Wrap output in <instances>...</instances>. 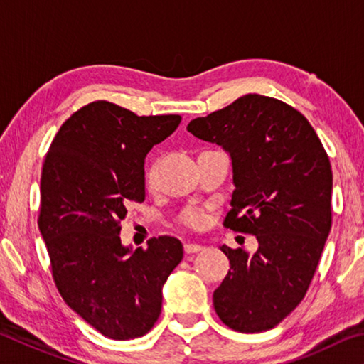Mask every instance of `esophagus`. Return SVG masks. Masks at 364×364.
Masks as SVG:
<instances>
[{"instance_id": "obj_1", "label": "esophagus", "mask_w": 364, "mask_h": 364, "mask_svg": "<svg viewBox=\"0 0 364 364\" xmlns=\"http://www.w3.org/2000/svg\"><path fill=\"white\" fill-rule=\"evenodd\" d=\"M202 249H204V245L196 244V242H186V244H184V252H186V254H196V252H200Z\"/></svg>"}]
</instances>
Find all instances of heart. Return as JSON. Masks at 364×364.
<instances>
[{"mask_svg":"<svg viewBox=\"0 0 364 364\" xmlns=\"http://www.w3.org/2000/svg\"><path fill=\"white\" fill-rule=\"evenodd\" d=\"M151 180H152V175L149 173V175H147V181H151ZM183 221H184V223H186V225L193 226V228L199 226V225L202 223V213L197 212V210H188V212H184Z\"/></svg>","mask_w":364,"mask_h":364,"instance_id":"1","label":"heart"}]
</instances>
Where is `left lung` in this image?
Returning <instances> with one entry per match:
<instances>
[{
  "instance_id": "obj_1",
  "label": "left lung",
  "mask_w": 364,
  "mask_h": 364,
  "mask_svg": "<svg viewBox=\"0 0 364 364\" xmlns=\"http://www.w3.org/2000/svg\"><path fill=\"white\" fill-rule=\"evenodd\" d=\"M188 132L230 154L234 191L223 225L258 241L255 254L220 247L231 267L213 292L215 311L234 331L273 329L304 300L329 236L328 154L297 109L262 95L197 117Z\"/></svg>"
}]
</instances>
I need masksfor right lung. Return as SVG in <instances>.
I'll return each mask as SVG.
<instances>
[{
	"label": "right lung",
	"mask_w": 364,
	"mask_h": 364,
	"mask_svg": "<svg viewBox=\"0 0 364 364\" xmlns=\"http://www.w3.org/2000/svg\"><path fill=\"white\" fill-rule=\"evenodd\" d=\"M180 122L90 102L63 123L43 164L38 228L54 282L73 311L114 341L152 329L162 287L183 258L176 237L132 250L119 236L128 204L144 200L147 152Z\"/></svg>",
	"instance_id": "right-lung-1"
}]
</instances>
